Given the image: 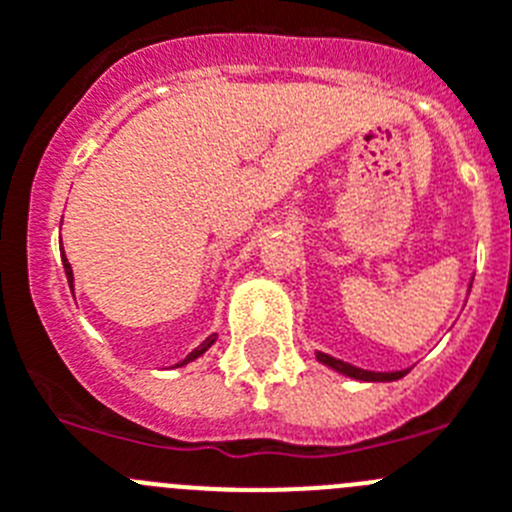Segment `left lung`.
<instances>
[{
    "instance_id": "8db88e82",
    "label": "left lung",
    "mask_w": 512,
    "mask_h": 512,
    "mask_svg": "<svg viewBox=\"0 0 512 512\" xmlns=\"http://www.w3.org/2000/svg\"><path fill=\"white\" fill-rule=\"evenodd\" d=\"M316 357H319V362H324V365H329L331 370L342 372V375L354 377V380H367V382H390V380H400V377H403L405 372H408V370H403V372H367V370H359V367L347 365V362H342V359L329 357V354H324V352H319V354H316Z\"/></svg>"
}]
</instances>
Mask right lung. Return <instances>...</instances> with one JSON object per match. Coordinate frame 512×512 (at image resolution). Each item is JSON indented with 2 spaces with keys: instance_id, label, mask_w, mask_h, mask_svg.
Segmentation results:
<instances>
[{
  "instance_id": "right-lung-1",
  "label": "right lung",
  "mask_w": 512,
  "mask_h": 512,
  "mask_svg": "<svg viewBox=\"0 0 512 512\" xmlns=\"http://www.w3.org/2000/svg\"><path fill=\"white\" fill-rule=\"evenodd\" d=\"M63 270H66V278H68V285H73V270H71V265H68L66 255H63ZM214 342H216V334H211V336H209V339H206V342H204V344H199V347L193 349V352H191V354H188V357H186V359H183L181 365H186V362H191V359L201 357V354H204V352H206V349H209V347H211V344H214ZM181 365H178V367H181Z\"/></svg>"
}]
</instances>
